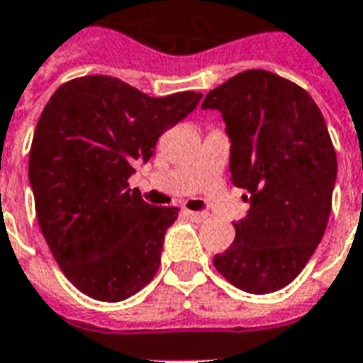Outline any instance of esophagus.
Returning a JSON list of instances; mask_svg holds the SVG:
<instances>
[{"instance_id":"1","label":"esophagus","mask_w":363,"mask_h":363,"mask_svg":"<svg viewBox=\"0 0 363 363\" xmlns=\"http://www.w3.org/2000/svg\"><path fill=\"white\" fill-rule=\"evenodd\" d=\"M184 213H186V218H190L192 221H206V220H208V213L192 212V210H184Z\"/></svg>"}]
</instances>
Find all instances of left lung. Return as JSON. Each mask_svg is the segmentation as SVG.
<instances>
[{"label":"left lung","mask_w":363,"mask_h":363,"mask_svg":"<svg viewBox=\"0 0 363 363\" xmlns=\"http://www.w3.org/2000/svg\"><path fill=\"white\" fill-rule=\"evenodd\" d=\"M202 108L221 112L231 182L251 204L213 267L249 294L281 289L311 259L330 216L336 153L325 118L307 91L264 69L221 83Z\"/></svg>","instance_id":"1"}]
</instances>
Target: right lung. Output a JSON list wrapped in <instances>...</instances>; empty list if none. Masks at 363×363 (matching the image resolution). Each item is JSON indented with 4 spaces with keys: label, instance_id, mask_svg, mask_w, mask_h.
Wrapping results in <instances>:
<instances>
[{
    "label": "right lung",
    "instance_id": "add662e5",
    "mask_svg": "<svg viewBox=\"0 0 363 363\" xmlns=\"http://www.w3.org/2000/svg\"><path fill=\"white\" fill-rule=\"evenodd\" d=\"M200 99L194 91L150 96L116 77L85 75L44 106L28 155L36 220L85 296L114 303L153 280L179 208L147 204L128 179Z\"/></svg>",
    "mask_w": 363,
    "mask_h": 363
}]
</instances>
